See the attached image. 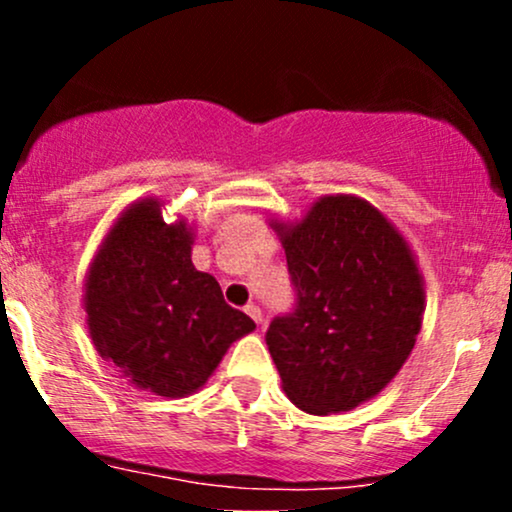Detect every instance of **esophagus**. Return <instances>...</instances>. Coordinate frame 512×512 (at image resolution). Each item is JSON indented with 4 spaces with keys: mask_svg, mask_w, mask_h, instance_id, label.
<instances>
[{
    "mask_svg": "<svg viewBox=\"0 0 512 512\" xmlns=\"http://www.w3.org/2000/svg\"><path fill=\"white\" fill-rule=\"evenodd\" d=\"M245 313H248V315L252 317V320H255V322H257V325H262V308H260V305L250 303V305H248V308H245Z\"/></svg>",
    "mask_w": 512,
    "mask_h": 512,
    "instance_id": "esophagus-1",
    "label": "esophagus"
}]
</instances>
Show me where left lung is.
<instances>
[{
	"label": "left lung",
	"instance_id": "obj_1",
	"mask_svg": "<svg viewBox=\"0 0 512 512\" xmlns=\"http://www.w3.org/2000/svg\"><path fill=\"white\" fill-rule=\"evenodd\" d=\"M296 286L267 346L298 409L342 414L383 392L404 366L426 310L414 250L380 209L325 195L296 221L272 219Z\"/></svg>",
	"mask_w": 512,
	"mask_h": 512
}]
</instances>
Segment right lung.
<instances>
[{
    "label": "right lung",
    "mask_w": 512,
    "mask_h": 512,
    "mask_svg": "<svg viewBox=\"0 0 512 512\" xmlns=\"http://www.w3.org/2000/svg\"><path fill=\"white\" fill-rule=\"evenodd\" d=\"M195 231L163 221V202L122 209L88 264V337L139 390L187 397L211 378L228 346L255 322L223 301L219 281L192 264Z\"/></svg>",
    "instance_id": "obj_1"
}]
</instances>
